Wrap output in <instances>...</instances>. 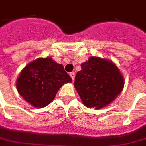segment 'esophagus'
Returning a JSON list of instances; mask_svg holds the SVG:
<instances>
[{
  "instance_id": "obj_1",
  "label": "esophagus",
  "mask_w": 146,
  "mask_h": 146,
  "mask_svg": "<svg viewBox=\"0 0 146 146\" xmlns=\"http://www.w3.org/2000/svg\"><path fill=\"white\" fill-rule=\"evenodd\" d=\"M70 77L72 78L73 81H74V79H75V73H74V72H72V73H70Z\"/></svg>"
}]
</instances>
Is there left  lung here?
I'll use <instances>...</instances> for the list:
<instances>
[{"label": "left lung", "instance_id": "left-lung-1", "mask_svg": "<svg viewBox=\"0 0 146 146\" xmlns=\"http://www.w3.org/2000/svg\"><path fill=\"white\" fill-rule=\"evenodd\" d=\"M81 66L82 70L76 75L74 86L86 107L100 109L122 92L124 79L111 61L90 57Z\"/></svg>", "mask_w": 146, "mask_h": 146}]
</instances>
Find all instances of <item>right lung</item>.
<instances>
[{"mask_svg": "<svg viewBox=\"0 0 146 146\" xmlns=\"http://www.w3.org/2000/svg\"><path fill=\"white\" fill-rule=\"evenodd\" d=\"M72 79L62 64L51 58H38L28 64L17 80L18 93L35 108H44L54 100L59 88Z\"/></svg>", "mask_w": 146, "mask_h": 146, "instance_id": "obj_1", "label": "right lung"}]
</instances>
